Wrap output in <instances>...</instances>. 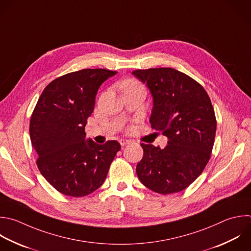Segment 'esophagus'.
I'll list each match as a JSON object with an SVG mask.
<instances>
[{
	"label": "esophagus",
	"instance_id": "esophagus-1",
	"mask_svg": "<svg viewBox=\"0 0 251 251\" xmlns=\"http://www.w3.org/2000/svg\"><path fill=\"white\" fill-rule=\"evenodd\" d=\"M129 142H130V141H129V140H126V139H121V140H120V144H121V146H123V147L126 146V144H128Z\"/></svg>",
	"mask_w": 251,
	"mask_h": 251
}]
</instances>
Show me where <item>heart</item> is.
<instances>
[{"mask_svg": "<svg viewBox=\"0 0 251 251\" xmlns=\"http://www.w3.org/2000/svg\"><path fill=\"white\" fill-rule=\"evenodd\" d=\"M136 86H140L135 80H131V79H129V80H126V81H125L124 82V84H123V89L124 90H126V89H127V88H131V87H136Z\"/></svg>", "mask_w": 251, "mask_h": 251, "instance_id": "heart-1", "label": "heart"}]
</instances>
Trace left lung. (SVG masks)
Here are the masks:
<instances>
[{"label": "left lung", "mask_w": 251, "mask_h": 251, "mask_svg": "<svg viewBox=\"0 0 251 251\" xmlns=\"http://www.w3.org/2000/svg\"><path fill=\"white\" fill-rule=\"evenodd\" d=\"M153 97L151 126L168 137V145L141 143L136 166L149 189L171 194L191 184L206 167L214 145L217 122L211 100L197 81L171 68L132 72Z\"/></svg>", "instance_id": "1"}]
</instances>
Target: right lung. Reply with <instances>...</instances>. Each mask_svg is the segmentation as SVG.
I'll return each mask as SVG.
<instances>
[{
	"mask_svg": "<svg viewBox=\"0 0 251 251\" xmlns=\"http://www.w3.org/2000/svg\"><path fill=\"white\" fill-rule=\"evenodd\" d=\"M117 72L85 69L50 82L43 90L29 124L36 164L47 181L61 193L82 197L98 189L121 145L85 140L101 84Z\"/></svg>",
	"mask_w": 251,
	"mask_h": 251,
	"instance_id": "add662e5",
	"label": "right lung"
}]
</instances>
